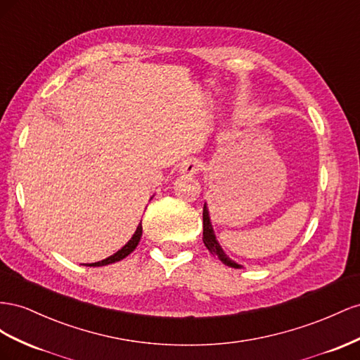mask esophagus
<instances>
[{
	"instance_id": "obj_1",
	"label": "esophagus",
	"mask_w": 360,
	"mask_h": 360,
	"mask_svg": "<svg viewBox=\"0 0 360 360\" xmlns=\"http://www.w3.org/2000/svg\"><path fill=\"white\" fill-rule=\"evenodd\" d=\"M202 167H203V162L199 158H188L182 162L181 172L187 174H196L202 170Z\"/></svg>"
}]
</instances>
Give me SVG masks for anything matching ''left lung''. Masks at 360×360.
I'll list each match as a JSON object with an SVG mask.
<instances>
[{
  "label": "left lung",
  "instance_id": "8db88e82",
  "mask_svg": "<svg viewBox=\"0 0 360 360\" xmlns=\"http://www.w3.org/2000/svg\"><path fill=\"white\" fill-rule=\"evenodd\" d=\"M205 245H207V249L217 256V258L228 266H233V269H240L238 264H235L233 261H231L228 256L224 255V252L221 250V248L219 245L217 240H215V235L212 232V226L210 223V215H208V210H207V205H203V237H202Z\"/></svg>",
  "mask_w": 360,
  "mask_h": 360
}]
</instances>
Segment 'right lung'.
<instances>
[{"instance_id": "right-lung-1", "label": "right lung", "mask_w": 360, "mask_h": 360, "mask_svg": "<svg viewBox=\"0 0 360 360\" xmlns=\"http://www.w3.org/2000/svg\"><path fill=\"white\" fill-rule=\"evenodd\" d=\"M141 233H143V226H141V221H140V224L137 226L136 233L132 235V238H131L125 245H123V248H122L119 252H116L115 255L108 256L107 259H102V261H99V262H94V264H89V265H90V266H101V265L112 264V262H117V261H120V259H123V258H127V256L137 248V244H139V241H140Z\"/></svg>"}]
</instances>
